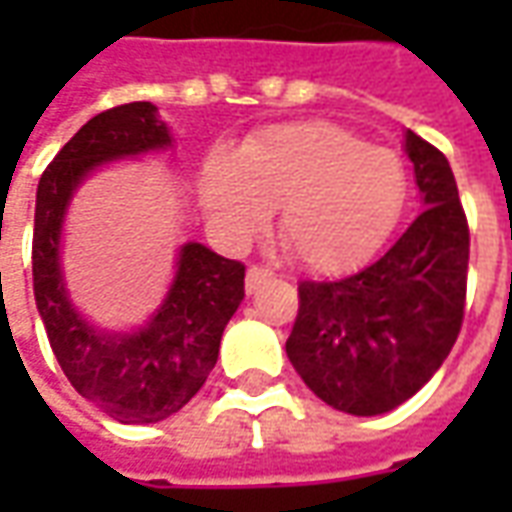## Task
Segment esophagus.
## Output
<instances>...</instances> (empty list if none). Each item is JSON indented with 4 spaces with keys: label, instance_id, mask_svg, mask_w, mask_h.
I'll use <instances>...</instances> for the list:
<instances>
[{
    "label": "esophagus",
    "instance_id": "1",
    "mask_svg": "<svg viewBox=\"0 0 512 512\" xmlns=\"http://www.w3.org/2000/svg\"><path fill=\"white\" fill-rule=\"evenodd\" d=\"M274 277V271L266 266H249L246 268V293H255L263 282Z\"/></svg>",
    "mask_w": 512,
    "mask_h": 512
}]
</instances>
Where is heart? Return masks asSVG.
<instances>
[{
  "mask_svg": "<svg viewBox=\"0 0 512 512\" xmlns=\"http://www.w3.org/2000/svg\"><path fill=\"white\" fill-rule=\"evenodd\" d=\"M406 175L392 150L332 123H288L216 150L200 172L208 227L244 244L279 205V235L312 271H343L376 249L403 213Z\"/></svg>",
  "mask_w": 512,
  "mask_h": 512,
  "instance_id": "1",
  "label": "heart"
}]
</instances>
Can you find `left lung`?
Wrapping results in <instances>:
<instances>
[{
	"instance_id": "left-lung-1",
	"label": "left lung",
	"mask_w": 512,
	"mask_h": 512,
	"mask_svg": "<svg viewBox=\"0 0 512 512\" xmlns=\"http://www.w3.org/2000/svg\"><path fill=\"white\" fill-rule=\"evenodd\" d=\"M419 213L395 244L351 277L301 282L285 351L323 403L354 417L386 414L428 384L458 340L469 224L450 161L406 131Z\"/></svg>"
}]
</instances>
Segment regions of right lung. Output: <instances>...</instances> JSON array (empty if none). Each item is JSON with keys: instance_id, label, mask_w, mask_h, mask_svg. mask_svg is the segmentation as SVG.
<instances>
[{"instance_id": "obj_1", "label": "right lung", "mask_w": 512, "mask_h": 512, "mask_svg": "<svg viewBox=\"0 0 512 512\" xmlns=\"http://www.w3.org/2000/svg\"><path fill=\"white\" fill-rule=\"evenodd\" d=\"M167 147L172 134L150 101L106 109L54 156L35 200L32 285L51 351L79 395L126 425L161 422L200 392L219 359L224 326L244 301V266L189 241L145 326L112 332L73 307L62 274V224L73 194L104 164Z\"/></svg>"}]
</instances>
